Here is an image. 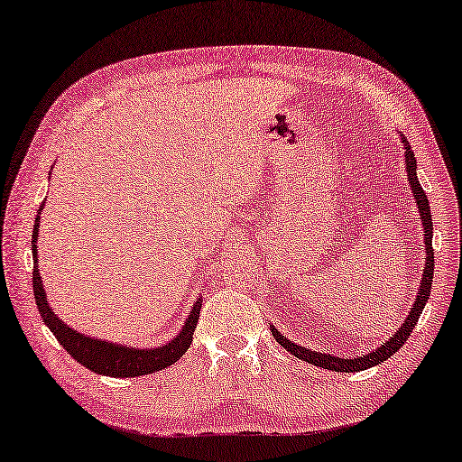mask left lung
<instances>
[{"mask_svg": "<svg viewBox=\"0 0 462 462\" xmlns=\"http://www.w3.org/2000/svg\"><path fill=\"white\" fill-rule=\"evenodd\" d=\"M403 145H406V168H408V178H410V184H411V192H414L416 202H418V210H420V217H422V223H424V241H426V270L422 273V286H420V294L416 298L414 306H411V310L408 314L406 322H403L402 328L395 333L390 341L385 345L379 346L374 353H369L367 357H357V359H338L333 357V355H325V353H317V351H309L304 349L300 345H294L292 341H288V338L282 337L276 328L272 327V335L276 341L288 349L296 357H300L304 361L312 363V365H319L322 369H330V371H345V374H355V371H363V369H369V367H375L379 363H383L385 359H390L395 351H400L403 343L408 341L411 330L418 325V319L420 314H422L424 306L428 302V296H430V288H432V276H434V249H432V215H430V205H428V197L426 192L422 190V186L418 182V176H416V158H414V152H411V145L408 143V140H403Z\"/></svg>", "mask_w": 462, "mask_h": 462, "instance_id": "1", "label": "left lung"}]
</instances>
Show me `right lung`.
<instances>
[{
    "mask_svg": "<svg viewBox=\"0 0 462 462\" xmlns=\"http://www.w3.org/2000/svg\"><path fill=\"white\" fill-rule=\"evenodd\" d=\"M42 210V207H40ZM38 223L40 217H36L34 233H32V254H34V272H32V284H34V298L36 306L46 327L52 330V335L59 338V343L67 349L72 359L80 365L91 369L93 374L109 375V377H140L153 374L168 365H172L182 357L192 343L194 328H197L199 314L202 302H194V309L189 314V320L182 327V333L178 335L174 341H170L158 349H129V346L113 345L99 341V338H88L85 335L77 333L70 327L56 317L46 300V292L42 288V280H40L38 272V255H36V244H38Z\"/></svg>",
    "mask_w": 462,
    "mask_h": 462,
    "instance_id": "1",
    "label": "right lung"
}]
</instances>
